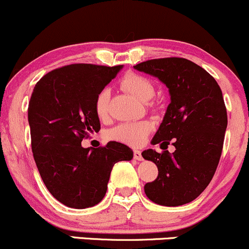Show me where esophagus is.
I'll use <instances>...</instances> for the list:
<instances>
[{"label": "esophagus", "instance_id": "obj_1", "mask_svg": "<svg viewBox=\"0 0 249 249\" xmlns=\"http://www.w3.org/2000/svg\"><path fill=\"white\" fill-rule=\"evenodd\" d=\"M133 158L136 159V160L142 161V152H141V151L134 150V151H133Z\"/></svg>", "mask_w": 249, "mask_h": 249}]
</instances>
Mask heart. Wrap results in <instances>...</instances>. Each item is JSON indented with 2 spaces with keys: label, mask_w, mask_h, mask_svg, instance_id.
<instances>
[{
  "label": "heart",
  "mask_w": 249,
  "mask_h": 249,
  "mask_svg": "<svg viewBox=\"0 0 249 249\" xmlns=\"http://www.w3.org/2000/svg\"><path fill=\"white\" fill-rule=\"evenodd\" d=\"M119 87L142 102L150 101L154 95L153 83L145 76L134 72H127L123 77L119 81ZM108 102L110 92L104 89L98 93L95 103L96 113L101 119L107 118L108 115ZM151 131L152 124L148 121L122 123L108 132V138L130 146H141L146 142Z\"/></svg>",
  "instance_id": "heart-1"
}]
</instances>
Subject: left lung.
<instances>
[{
	"label": "left lung",
	"instance_id": "8db88e82",
	"mask_svg": "<svg viewBox=\"0 0 249 249\" xmlns=\"http://www.w3.org/2000/svg\"><path fill=\"white\" fill-rule=\"evenodd\" d=\"M133 68L157 77L171 96L151 142L164 144L165 151L148 148L142 153L158 167L157 179L144 186L145 194L161 206L188 204L208 186L221 157L227 127L221 89L206 70L186 58L150 59ZM171 141L176 147L173 154L166 150Z\"/></svg>",
	"mask_w": 249,
	"mask_h": 249
}]
</instances>
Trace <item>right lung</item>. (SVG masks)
<instances>
[{"label":"right lung","instance_id":"obj_1","mask_svg":"<svg viewBox=\"0 0 249 249\" xmlns=\"http://www.w3.org/2000/svg\"><path fill=\"white\" fill-rule=\"evenodd\" d=\"M122 68L65 65L34 88L28 107L34 159L48 191L68 207L82 210L101 202L113 165L133 158L132 150L117 142L82 146L83 139L101 130L96 98Z\"/></svg>","mask_w":249,"mask_h":249}]
</instances>
